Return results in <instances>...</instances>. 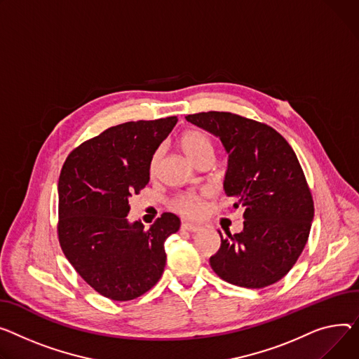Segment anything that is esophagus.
<instances>
[{"label": "esophagus", "mask_w": 359, "mask_h": 359, "mask_svg": "<svg viewBox=\"0 0 359 359\" xmlns=\"http://www.w3.org/2000/svg\"><path fill=\"white\" fill-rule=\"evenodd\" d=\"M182 229H183V231H189V232H198V231H201L202 228H201L199 225H195V224L183 222V224H182Z\"/></svg>", "instance_id": "34e87169"}]
</instances>
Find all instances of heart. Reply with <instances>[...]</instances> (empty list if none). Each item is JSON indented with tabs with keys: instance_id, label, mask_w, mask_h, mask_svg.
<instances>
[{
	"instance_id": "1",
	"label": "heart",
	"mask_w": 359,
	"mask_h": 359,
	"mask_svg": "<svg viewBox=\"0 0 359 359\" xmlns=\"http://www.w3.org/2000/svg\"><path fill=\"white\" fill-rule=\"evenodd\" d=\"M179 144L182 151L186 154L187 158L195 160L199 156L205 154V153H212V142L209 140V137L206 134H203L202 131L198 130H187L180 135ZM158 157L160 154L156 153L151 157L150 161V172L154 173L157 169L158 164ZM203 194H198V192H186L179 195L175 202L173 206L177 212L186 215V217L195 218L201 213L202 210V199H203Z\"/></svg>"
}]
</instances>
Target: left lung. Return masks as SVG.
<instances>
[{
    "label": "left lung",
    "mask_w": 359,
    "mask_h": 359,
    "mask_svg": "<svg viewBox=\"0 0 359 359\" xmlns=\"http://www.w3.org/2000/svg\"><path fill=\"white\" fill-rule=\"evenodd\" d=\"M218 137L228 153L224 180L233 208H244V229L221 235L212 270L222 280L262 289L296 264L309 238L315 208L296 153L274 128L231 112L187 115Z\"/></svg>",
    "instance_id": "left-lung-1"
}]
</instances>
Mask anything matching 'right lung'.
Wrapping results in <instances>:
<instances>
[{
	"instance_id": "1",
	"label": "right lung",
	"mask_w": 359,
	"mask_h": 359,
	"mask_svg": "<svg viewBox=\"0 0 359 359\" xmlns=\"http://www.w3.org/2000/svg\"><path fill=\"white\" fill-rule=\"evenodd\" d=\"M177 116L111 127L72 151L60 172L59 243L78 274L104 297L127 302L149 292L165 266L164 241L180 228L164 212L144 229L128 222L130 198L150 180V161Z\"/></svg>"
}]
</instances>
